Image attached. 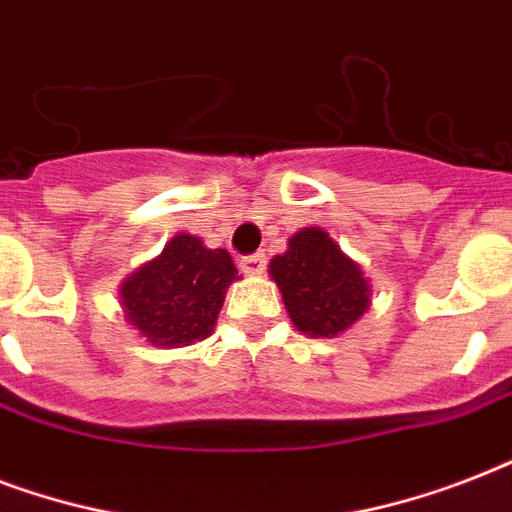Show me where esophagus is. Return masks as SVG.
I'll use <instances>...</instances> for the list:
<instances>
[{
	"label": "esophagus",
	"mask_w": 512,
	"mask_h": 512,
	"mask_svg": "<svg viewBox=\"0 0 512 512\" xmlns=\"http://www.w3.org/2000/svg\"><path fill=\"white\" fill-rule=\"evenodd\" d=\"M241 271L247 273V276H260L265 271V255H247L241 257Z\"/></svg>",
	"instance_id": "34e87169"
}]
</instances>
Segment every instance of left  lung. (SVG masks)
I'll use <instances>...</instances> for the list:
<instances>
[{
  "mask_svg": "<svg viewBox=\"0 0 512 512\" xmlns=\"http://www.w3.org/2000/svg\"><path fill=\"white\" fill-rule=\"evenodd\" d=\"M287 313L303 335L337 337L369 308L364 271L321 228H303L268 265Z\"/></svg>",
  "mask_w": 512,
  "mask_h": 512,
  "instance_id": "obj_1",
  "label": "left lung"
}]
</instances>
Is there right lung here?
<instances>
[{
  "label": "right lung",
  "mask_w": 512,
  "mask_h": 512,
  "mask_svg": "<svg viewBox=\"0 0 512 512\" xmlns=\"http://www.w3.org/2000/svg\"><path fill=\"white\" fill-rule=\"evenodd\" d=\"M236 276L225 249H207L199 236L177 233L162 255L122 281L124 319L156 348L199 342L212 335Z\"/></svg>",
  "instance_id": "add662e5"
}]
</instances>
